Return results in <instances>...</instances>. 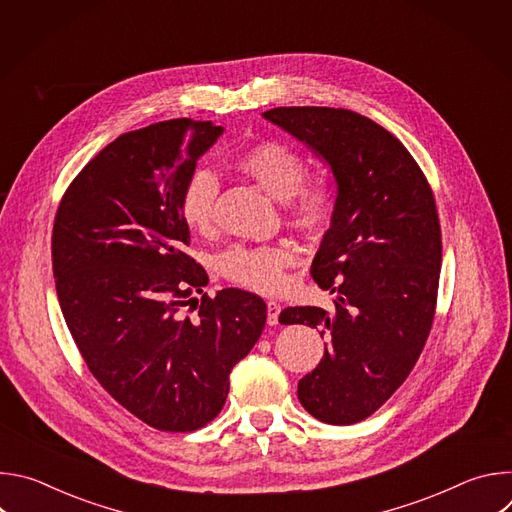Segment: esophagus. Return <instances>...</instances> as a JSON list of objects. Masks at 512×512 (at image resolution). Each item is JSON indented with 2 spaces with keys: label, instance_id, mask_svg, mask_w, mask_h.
Returning a JSON list of instances; mask_svg holds the SVG:
<instances>
[{
  "label": "esophagus",
  "instance_id": "esophagus-1",
  "mask_svg": "<svg viewBox=\"0 0 512 512\" xmlns=\"http://www.w3.org/2000/svg\"><path fill=\"white\" fill-rule=\"evenodd\" d=\"M279 312H281V306H279L277 302H267V324H269V326H275V324H277Z\"/></svg>",
  "mask_w": 512,
  "mask_h": 512
}]
</instances>
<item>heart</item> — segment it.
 I'll return each mask as SVG.
<instances>
[{"label": "heart", "instance_id": "obj_1", "mask_svg": "<svg viewBox=\"0 0 512 512\" xmlns=\"http://www.w3.org/2000/svg\"><path fill=\"white\" fill-rule=\"evenodd\" d=\"M235 170L281 200L287 223L302 233L326 231L340 204L338 178L328 172H308V160L285 141H259L239 152ZM218 180L208 170H196L184 184L180 214L184 225L200 235L214 229ZM296 255L283 245H233L218 257V271L235 285L259 294H275L285 285V271Z\"/></svg>", "mask_w": 512, "mask_h": 512}]
</instances>
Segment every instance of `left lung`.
Segmentation results:
<instances>
[{
	"label": "left lung",
	"instance_id": "1",
	"mask_svg": "<svg viewBox=\"0 0 512 512\" xmlns=\"http://www.w3.org/2000/svg\"><path fill=\"white\" fill-rule=\"evenodd\" d=\"M265 119L332 168L340 204L312 263L334 312L285 308L281 324L326 338L298 383L302 407L330 425L373 415L409 377L429 336L442 267V229L425 174L373 119L332 107H275Z\"/></svg>",
	"mask_w": 512,
	"mask_h": 512
}]
</instances>
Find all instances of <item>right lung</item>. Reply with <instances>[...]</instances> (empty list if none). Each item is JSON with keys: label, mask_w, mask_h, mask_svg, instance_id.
Instances as JSON below:
<instances>
[{"label": "right lung", "mask_w": 512, "mask_h": 512, "mask_svg": "<svg viewBox=\"0 0 512 512\" xmlns=\"http://www.w3.org/2000/svg\"><path fill=\"white\" fill-rule=\"evenodd\" d=\"M221 133L192 119L123 133L70 182L54 216L52 271L72 340L101 387L160 431H194L221 413L229 375L267 320L265 302L243 289L194 298L208 275L184 251L180 196Z\"/></svg>", "instance_id": "right-lung-1"}]
</instances>
